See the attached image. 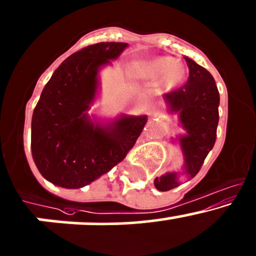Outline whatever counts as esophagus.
I'll return each instance as SVG.
<instances>
[{"label":"esophagus","mask_w":256,"mask_h":256,"mask_svg":"<svg viewBox=\"0 0 256 256\" xmlns=\"http://www.w3.org/2000/svg\"><path fill=\"white\" fill-rule=\"evenodd\" d=\"M150 116H152L153 119H156V118H160V114H158L157 112H150Z\"/></svg>","instance_id":"1"}]
</instances>
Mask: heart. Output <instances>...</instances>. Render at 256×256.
Segmentation results:
<instances>
[{"label": "heart", "mask_w": 256, "mask_h": 256, "mask_svg": "<svg viewBox=\"0 0 256 256\" xmlns=\"http://www.w3.org/2000/svg\"><path fill=\"white\" fill-rule=\"evenodd\" d=\"M135 72L150 80L163 78L164 86L174 87L184 78L185 67L172 58H158L136 67Z\"/></svg>", "instance_id": "1"}]
</instances>
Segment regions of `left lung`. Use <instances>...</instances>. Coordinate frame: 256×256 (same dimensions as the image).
Masks as SVG:
<instances>
[{
  "label": "left lung",
  "instance_id": "left-lung-1",
  "mask_svg": "<svg viewBox=\"0 0 256 256\" xmlns=\"http://www.w3.org/2000/svg\"><path fill=\"white\" fill-rule=\"evenodd\" d=\"M189 67V78L182 87L164 94L172 112H179V120L186 135L180 137L185 157V173L194 178L214 148L218 125L220 93L212 74L192 58L184 56ZM154 186L168 192L179 186L176 173L156 178Z\"/></svg>",
  "mask_w": 256,
  "mask_h": 256
}]
</instances>
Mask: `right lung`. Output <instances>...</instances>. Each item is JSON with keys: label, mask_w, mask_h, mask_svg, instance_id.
<instances>
[{"label": "right lung", "mask_w": 256, "mask_h": 256, "mask_svg": "<svg viewBox=\"0 0 256 256\" xmlns=\"http://www.w3.org/2000/svg\"><path fill=\"white\" fill-rule=\"evenodd\" d=\"M126 42H98L72 54L42 90L32 119V153L52 184L78 189L108 173L135 146L146 115L122 116L103 128L88 119L98 70L114 60Z\"/></svg>", "instance_id": "1"}]
</instances>
